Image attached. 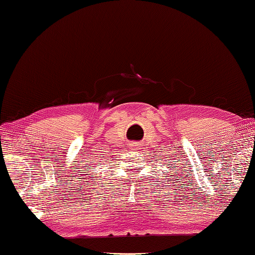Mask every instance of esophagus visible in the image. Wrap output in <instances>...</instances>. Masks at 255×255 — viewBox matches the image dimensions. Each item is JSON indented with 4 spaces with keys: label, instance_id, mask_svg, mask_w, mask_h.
<instances>
[{
    "label": "esophagus",
    "instance_id": "34e87169",
    "mask_svg": "<svg viewBox=\"0 0 255 255\" xmlns=\"http://www.w3.org/2000/svg\"><path fill=\"white\" fill-rule=\"evenodd\" d=\"M130 147H131V149H134V150H138L139 149V144L138 143H132V144H130Z\"/></svg>",
    "mask_w": 255,
    "mask_h": 255
}]
</instances>
